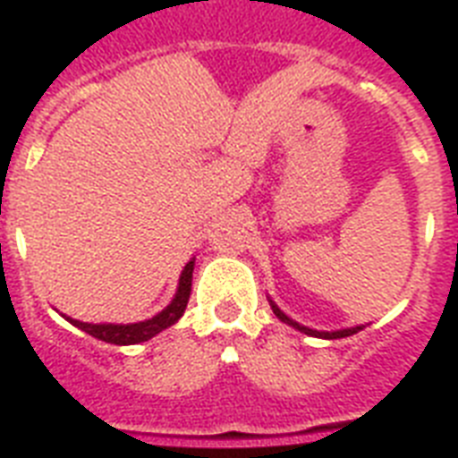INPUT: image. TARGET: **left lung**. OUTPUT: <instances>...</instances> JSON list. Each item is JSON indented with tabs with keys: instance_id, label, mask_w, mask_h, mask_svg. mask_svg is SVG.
<instances>
[{
	"instance_id": "obj_1",
	"label": "left lung",
	"mask_w": 458,
	"mask_h": 458,
	"mask_svg": "<svg viewBox=\"0 0 458 458\" xmlns=\"http://www.w3.org/2000/svg\"><path fill=\"white\" fill-rule=\"evenodd\" d=\"M267 301H270V308H273V313L277 315V319H282L284 325L293 327V329H299V332L308 334V336H315V338H345V336H352V334H358L360 329H364L362 325H358V327H345V329H336V332H318V329H310V327H306V325H299V322L289 318L287 313H282L280 308H277V303H275V301L270 299V296H267Z\"/></svg>"
}]
</instances>
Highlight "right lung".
Masks as SVG:
<instances>
[{
    "label": "right lung",
    "instance_id": "add662e5",
    "mask_svg": "<svg viewBox=\"0 0 458 458\" xmlns=\"http://www.w3.org/2000/svg\"><path fill=\"white\" fill-rule=\"evenodd\" d=\"M192 270H195V259L185 263L183 273L178 277V289L174 293L169 306L165 310H159L157 315H152L150 319H143V322H131V325H113V322H80V319L65 318L70 325H74L81 332H87L89 336L98 338V341H106V344L114 345H133L143 344L148 338L157 336L159 332L169 329L171 325H176L181 315L185 313V306H188V299H191V287H192Z\"/></svg>",
    "mask_w": 458,
    "mask_h": 458
}]
</instances>
